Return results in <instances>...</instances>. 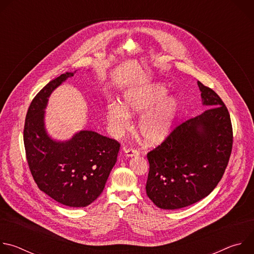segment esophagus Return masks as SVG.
<instances>
[{"label":"esophagus","mask_w":254,"mask_h":254,"mask_svg":"<svg viewBox=\"0 0 254 254\" xmlns=\"http://www.w3.org/2000/svg\"><path fill=\"white\" fill-rule=\"evenodd\" d=\"M125 155L127 157H135L139 155V151L133 148H125Z\"/></svg>","instance_id":"34e87169"}]
</instances>
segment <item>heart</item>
<instances>
[{"instance_id":"heart-1","label":"heart","mask_w":254,"mask_h":254,"mask_svg":"<svg viewBox=\"0 0 254 254\" xmlns=\"http://www.w3.org/2000/svg\"><path fill=\"white\" fill-rule=\"evenodd\" d=\"M167 92L165 85L152 83L127 90L121 104H108L105 116L113 132L123 134L130 127L129 116L144 112L137 125L144 141L154 144L165 139L172 131L180 110L178 98L174 95L165 97Z\"/></svg>"}]
</instances>
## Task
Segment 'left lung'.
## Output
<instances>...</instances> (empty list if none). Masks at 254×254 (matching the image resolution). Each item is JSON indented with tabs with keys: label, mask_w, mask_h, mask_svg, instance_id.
Listing matches in <instances>:
<instances>
[{
	"label": "left lung",
	"mask_w": 254,
	"mask_h": 254,
	"mask_svg": "<svg viewBox=\"0 0 254 254\" xmlns=\"http://www.w3.org/2000/svg\"><path fill=\"white\" fill-rule=\"evenodd\" d=\"M198 86L209 108L177 126L147 155V195L162 209H180L208 196L229 162L233 143L229 112L214 90L200 81Z\"/></svg>",
	"instance_id": "1"
}]
</instances>
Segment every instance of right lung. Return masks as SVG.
Instances as JSON below:
<instances>
[{
    "instance_id": "right-lung-1",
    "label": "right lung",
    "mask_w": 254,
    "mask_h": 254,
    "mask_svg": "<svg viewBox=\"0 0 254 254\" xmlns=\"http://www.w3.org/2000/svg\"><path fill=\"white\" fill-rule=\"evenodd\" d=\"M66 72L36 95L27 112L24 146L29 169L38 188L69 207H86L102 193L121 144L92 130H81L66 141L53 140L44 127V110L52 91L67 78Z\"/></svg>"
}]
</instances>
